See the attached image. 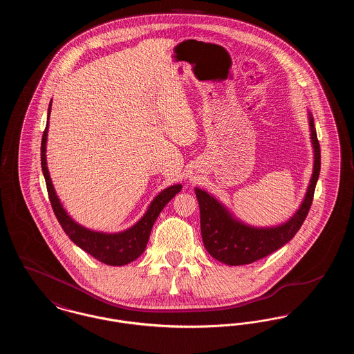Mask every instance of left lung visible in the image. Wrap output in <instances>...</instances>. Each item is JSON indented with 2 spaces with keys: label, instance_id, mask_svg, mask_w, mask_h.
Returning <instances> with one entry per match:
<instances>
[{
  "label": "left lung",
  "instance_id": "8db88e82",
  "mask_svg": "<svg viewBox=\"0 0 354 354\" xmlns=\"http://www.w3.org/2000/svg\"><path fill=\"white\" fill-rule=\"evenodd\" d=\"M309 126L315 151L313 174L300 208L284 224L267 228L247 225L235 219L232 214L214 196L201 188H195L201 208L203 243L207 252L212 257L228 266L251 264L277 251L297 234L313 202L315 188L320 175V143L310 113Z\"/></svg>",
  "mask_w": 354,
  "mask_h": 354
}]
</instances>
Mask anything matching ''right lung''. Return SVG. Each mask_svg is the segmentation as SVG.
Wrapping results in <instances>:
<instances>
[{
    "label": "right lung",
    "mask_w": 354,
    "mask_h": 354,
    "mask_svg": "<svg viewBox=\"0 0 354 354\" xmlns=\"http://www.w3.org/2000/svg\"><path fill=\"white\" fill-rule=\"evenodd\" d=\"M50 110L51 102L48 110L46 129L44 131L42 142H41V166L45 176L53 211L59 221L62 230L65 231V234L70 237L73 243H75L80 248L84 250V252L91 254L103 264L119 267V266H124L134 261L135 259H138L142 253L145 252L155 220L159 216L162 209L166 207V204L182 189V185H171L169 188L163 189L152 201L143 218L131 228L123 232L103 234V232H95L84 228L68 216V212L64 209L51 183L49 169L46 165V140H48Z\"/></svg>",
    "instance_id": "obj_1"
}]
</instances>
